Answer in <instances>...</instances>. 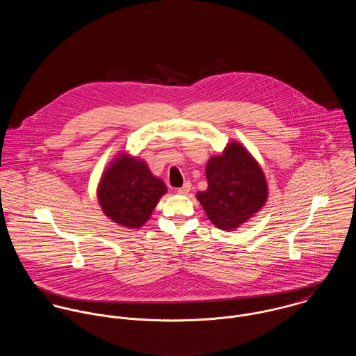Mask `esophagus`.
Returning <instances> with one entry per match:
<instances>
[{
  "label": "esophagus",
  "instance_id": "esophagus-1",
  "mask_svg": "<svg viewBox=\"0 0 356 356\" xmlns=\"http://www.w3.org/2000/svg\"><path fill=\"white\" fill-rule=\"evenodd\" d=\"M191 189H192V185H191V182H186L182 188H178V195H188L189 192H191Z\"/></svg>",
  "mask_w": 356,
  "mask_h": 356
}]
</instances>
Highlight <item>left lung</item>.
<instances>
[{"mask_svg":"<svg viewBox=\"0 0 356 356\" xmlns=\"http://www.w3.org/2000/svg\"><path fill=\"white\" fill-rule=\"evenodd\" d=\"M208 188L197 193L211 222L222 229L238 227L267 200V185L259 164L240 144L232 143L205 167Z\"/></svg>","mask_w":356,"mask_h":356,"instance_id":"8db88e82","label":"left lung"}]
</instances>
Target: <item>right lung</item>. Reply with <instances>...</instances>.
I'll return each mask as SVG.
<instances>
[{
  "mask_svg": "<svg viewBox=\"0 0 356 356\" xmlns=\"http://www.w3.org/2000/svg\"><path fill=\"white\" fill-rule=\"evenodd\" d=\"M165 192L164 182L153 177L144 161L120 156L102 175L99 200L113 222L137 229L148 220Z\"/></svg>",
  "mask_w": 356,
  "mask_h": 356,
  "instance_id": "add662e5",
  "label": "right lung"
}]
</instances>
